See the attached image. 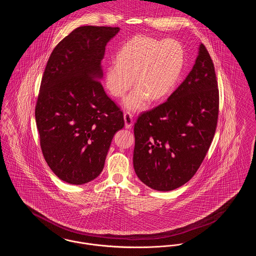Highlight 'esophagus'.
I'll return each mask as SVG.
<instances>
[{
  "label": "esophagus",
  "instance_id": "34e87169",
  "mask_svg": "<svg viewBox=\"0 0 256 256\" xmlns=\"http://www.w3.org/2000/svg\"><path fill=\"white\" fill-rule=\"evenodd\" d=\"M124 126L126 128H132V126L134 124V120H132V114L128 113V112H126L124 114Z\"/></svg>",
  "mask_w": 256,
  "mask_h": 256
}]
</instances>
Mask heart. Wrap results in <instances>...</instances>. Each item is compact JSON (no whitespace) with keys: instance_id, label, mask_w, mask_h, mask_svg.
<instances>
[{"instance_id":"obj_1","label":"heart","mask_w":256,"mask_h":256,"mask_svg":"<svg viewBox=\"0 0 256 256\" xmlns=\"http://www.w3.org/2000/svg\"><path fill=\"white\" fill-rule=\"evenodd\" d=\"M183 64L184 50L176 40L136 36L124 44L117 62L106 67L104 82L111 96L122 98L136 80L138 86L124 104L128 110L138 111L150 98L160 100L172 92Z\"/></svg>"}]
</instances>
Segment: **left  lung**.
Instances as JSON below:
<instances>
[{"instance_id":"left-lung-1","label":"left lung","mask_w":256,"mask_h":256,"mask_svg":"<svg viewBox=\"0 0 256 256\" xmlns=\"http://www.w3.org/2000/svg\"><path fill=\"white\" fill-rule=\"evenodd\" d=\"M219 92L214 65L200 44L196 62L168 100L134 124V168L158 191H172L197 172L216 130Z\"/></svg>"}]
</instances>
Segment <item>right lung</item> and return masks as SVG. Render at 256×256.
<instances>
[{"instance_id": "obj_1", "label": "right lung", "mask_w": 256, "mask_h": 256, "mask_svg": "<svg viewBox=\"0 0 256 256\" xmlns=\"http://www.w3.org/2000/svg\"><path fill=\"white\" fill-rule=\"evenodd\" d=\"M118 27L80 26L52 50L40 82L35 118L44 158L61 180L80 185L101 174L122 112L99 80L107 42Z\"/></svg>"}]
</instances>
